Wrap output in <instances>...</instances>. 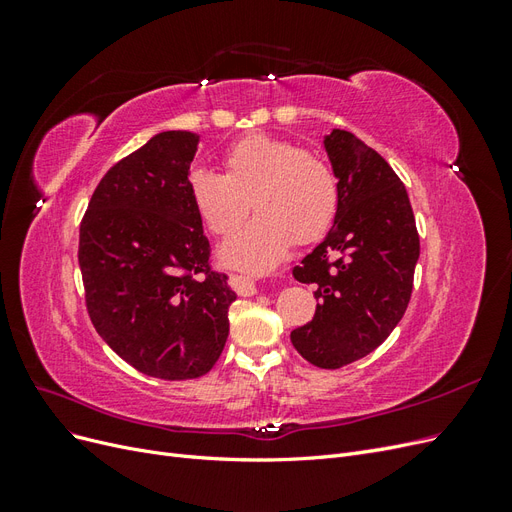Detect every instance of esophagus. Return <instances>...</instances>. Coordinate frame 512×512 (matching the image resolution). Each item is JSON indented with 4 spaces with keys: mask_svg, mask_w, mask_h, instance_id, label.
Listing matches in <instances>:
<instances>
[{
    "mask_svg": "<svg viewBox=\"0 0 512 512\" xmlns=\"http://www.w3.org/2000/svg\"><path fill=\"white\" fill-rule=\"evenodd\" d=\"M232 286H235V290L241 294V297H252V294H256V282L247 275L232 277Z\"/></svg>",
    "mask_w": 512,
    "mask_h": 512,
    "instance_id": "34e87169",
    "label": "esophagus"
}]
</instances>
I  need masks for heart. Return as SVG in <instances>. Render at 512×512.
<instances>
[{"label": "heart", "mask_w": 512, "mask_h": 512, "mask_svg": "<svg viewBox=\"0 0 512 512\" xmlns=\"http://www.w3.org/2000/svg\"><path fill=\"white\" fill-rule=\"evenodd\" d=\"M226 173L194 168L192 205L215 235H228L252 207V222L228 237L220 256L228 267L262 273L294 243L320 239L335 220L339 188L333 168L312 151L267 134L247 136L224 158Z\"/></svg>", "instance_id": "obj_1"}]
</instances>
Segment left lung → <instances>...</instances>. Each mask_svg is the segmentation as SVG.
I'll return each mask as SVG.
<instances>
[{
  "label": "left lung",
  "mask_w": 512,
  "mask_h": 512,
  "mask_svg": "<svg viewBox=\"0 0 512 512\" xmlns=\"http://www.w3.org/2000/svg\"><path fill=\"white\" fill-rule=\"evenodd\" d=\"M339 203L331 230L294 280L316 284L312 322L290 342L312 365L339 369L374 352L404 318L421 243L410 198L376 149L346 130L324 136Z\"/></svg>",
  "instance_id": "1"
}]
</instances>
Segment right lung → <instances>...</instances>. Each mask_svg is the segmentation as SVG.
<instances>
[{
    "instance_id": "add662e5",
    "label": "right lung",
    "mask_w": 512,
    "mask_h": 512,
    "mask_svg": "<svg viewBox=\"0 0 512 512\" xmlns=\"http://www.w3.org/2000/svg\"><path fill=\"white\" fill-rule=\"evenodd\" d=\"M200 136L168 130L117 162L81 224L79 265L91 322L115 354L160 380L205 376L237 299L209 267L203 218L188 192Z\"/></svg>"
}]
</instances>
